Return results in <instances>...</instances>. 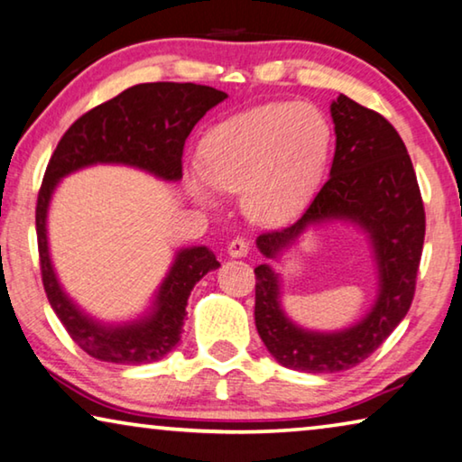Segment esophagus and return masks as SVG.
<instances>
[{
	"label": "esophagus",
	"mask_w": 462,
	"mask_h": 462,
	"mask_svg": "<svg viewBox=\"0 0 462 462\" xmlns=\"http://www.w3.org/2000/svg\"><path fill=\"white\" fill-rule=\"evenodd\" d=\"M248 251H251V245H248V240H245V238H234L228 245V254L234 259L246 257Z\"/></svg>",
	"instance_id": "obj_1"
}]
</instances>
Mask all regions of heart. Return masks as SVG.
<instances>
[{
    "label": "heart",
    "mask_w": 462,
    "mask_h": 462,
    "mask_svg": "<svg viewBox=\"0 0 462 462\" xmlns=\"http://www.w3.org/2000/svg\"><path fill=\"white\" fill-rule=\"evenodd\" d=\"M331 125L310 102H273L234 115L203 135L201 166L185 172L195 201L214 208L217 191L240 193L245 214L259 224L296 216L323 177Z\"/></svg>",
    "instance_id": "heart-1"
}]
</instances>
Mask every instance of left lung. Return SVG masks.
Returning <instances> with one entry per match:
<instances>
[{
    "mask_svg": "<svg viewBox=\"0 0 462 462\" xmlns=\"http://www.w3.org/2000/svg\"><path fill=\"white\" fill-rule=\"evenodd\" d=\"M335 156L323 189L304 216L257 238L259 251L277 259L312 224L343 219L368 234L378 263V298L360 323L335 333L306 331L285 317L280 275L254 269V325L269 354L285 368L328 374L354 368L374 354L413 302L426 211L405 143L389 121L339 94L333 100Z\"/></svg>",
    "mask_w": 462,
    "mask_h": 462,
    "instance_id": "left-lung-1",
    "label": "left lung"
}]
</instances>
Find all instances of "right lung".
Instances as JSON below:
<instances>
[{"mask_svg": "<svg viewBox=\"0 0 462 462\" xmlns=\"http://www.w3.org/2000/svg\"><path fill=\"white\" fill-rule=\"evenodd\" d=\"M228 94L211 86L153 82L127 88L79 116L57 143L36 201L41 275L51 309L88 356L113 364L162 360L180 341L193 285L219 263L208 246L180 248L150 312L125 325H102L73 304L49 257L47 211L63 177L92 164H127L164 180L182 179V148L197 121Z\"/></svg>", "mask_w": 462, "mask_h": 462, "instance_id": "add662e5", "label": "right lung"}]
</instances>
